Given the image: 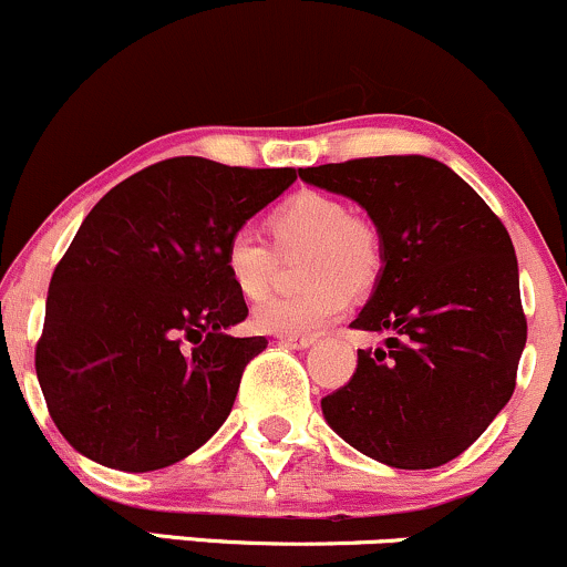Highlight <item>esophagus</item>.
I'll return each mask as SVG.
<instances>
[{
  "instance_id": "esophagus-1",
  "label": "esophagus",
  "mask_w": 567,
  "mask_h": 567,
  "mask_svg": "<svg viewBox=\"0 0 567 567\" xmlns=\"http://www.w3.org/2000/svg\"><path fill=\"white\" fill-rule=\"evenodd\" d=\"M315 341H317L315 336H277V343H282V347H290V349H309Z\"/></svg>"
}]
</instances>
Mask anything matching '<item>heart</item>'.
<instances>
[{"label": "heart", "mask_w": 567, "mask_h": 567, "mask_svg": "<svg viewBox=\"0 0 567 567\" xmlns=\"http://www.w3.org/2000/svg\"><path fill=\"white\" fill-rule=\"evenodd\" d=\"M279 250L309 247L298 292L269 296L252 309V328L275 336H309L341 317L351 290L365 292L381 275L383 250L379 234L351 216L341 199L322 192H301L285 199L269 218ZM224 266L239 296L258 301L271 288L277 250L252 226H239L224 245Z\"/></svg>", "instance_id": "1"}]
</instances>
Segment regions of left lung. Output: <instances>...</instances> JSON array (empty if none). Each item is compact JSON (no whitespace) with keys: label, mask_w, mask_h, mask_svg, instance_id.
Returning <instances> with one entry per match:
<instances>
[{"label":"left lung","mask_w":567,"mask_h":567,"mask_svg":"<svg viewBox=\"0 0 567 567\" xmlns=\"http://www.w3.org/2000/svg\"><path fill=\"white\" fill-rule=\"evenodd\" d=\"M301 181L365 207L383 266L351 322L386 349L357 351L322 400L330 429L394 470L461 455L509 402L528 338L509 231L451 167L421 154L301 167Z\"/></svg>","instance_id":"obj_1"}]
</instances>
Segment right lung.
I'll return each instance as SVG.
<instances>
[{
	"label": "right lung",
	"mask_w": 567,
	"mask_h": 567,
	"mask_svg": "<svg viewBox=\"0 0 567 567\" xmlns=\"http://www.w3.org/2000/svg\"><path fill=\"white\" fill-rule=\"evenodd\" d=\"M292 181V167L175 157L87 213L50 279L37 343L39 386L74 451L109 470H165L229 419L266 338L226 333L247 306L224 245Z\"/></svg>",
	"instance_id": "right-lung-1"
}]
</instances>
